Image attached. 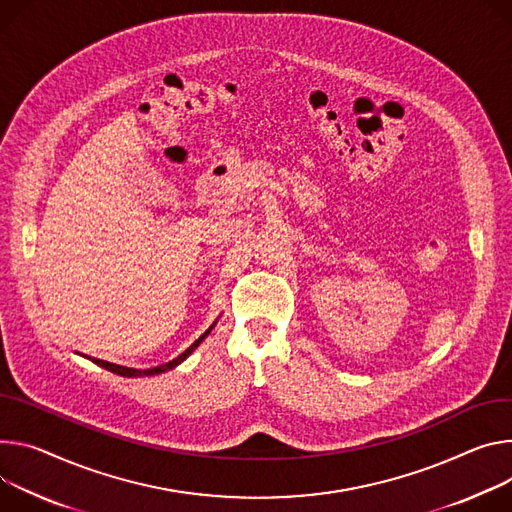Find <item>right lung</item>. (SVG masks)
Listing matches in <instances>:
<instances>
[{"instance_id": "obj_1", "label": "right lung", "mask_w": 512, "mask_h": 512, "mask_svg": "<svg viewBox=\"0 0 512 512\" xmlns=\"http://www.w3.org/2000/svg\"><path fill=\"white\" fill-rule=\"evenodd\" d=\"M216 322H218V318L210 324L208 327V331L198 339V341H194L188 349H185L181 355H177L175 359H171V361H167V363H161V365H155V367H147V369H136V367H126V365H118V363H110V361H104V359H91V357H87V359H91L94 361L96 365H100V367H104V369H108V371H112V374H116V376H122V378H143V376H159V374H163V371H169V369H173V367H177L181 361H185L188 359L198 347H200V343L212 333V329L216 327ZM81 355V353H79Z\"/></svg>"}]
</instances>
